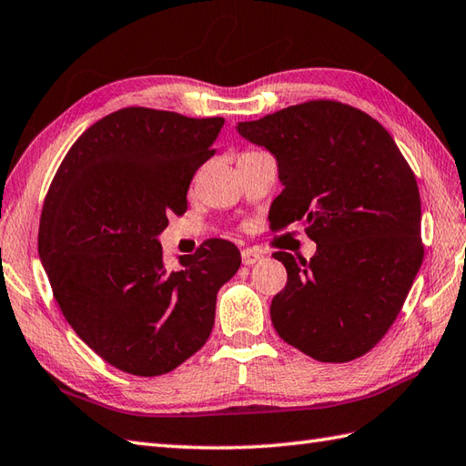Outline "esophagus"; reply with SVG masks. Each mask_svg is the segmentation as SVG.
I'll return each mask as SVG.
<instances>
[{"mask_svg": "<svg viewBox=\"0 0 466 466\" xmlns=\"http://www.w3.org/2000/svg\"><path fill=\"white\" fill-rule=\"evenodd\" d=\"M262 259V254L252 250V248H248V250H242V262L244 266H254L256 262H259Z\"/></svg>", "mask_w": 466, "mask_h": 466, "instance_id": "1", "label": "esophagus"}]
</instances>
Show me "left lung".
Segmentation results:
<instances>
[{
    "label": "left lung",
    "instance_id": "8db88e82",
    "mask_svg": "<svg viewBox=\"0 0 466 466\" xmlns=\"http://www.w3.org/2000/svg\"><path fill=\"white\" fill-rule=\"evenodd\" d=\"M236 131L278 162L272 224H304L309 259L276 252L288 284L269 316L279 338L318 361L345 363L393 326L423 262L420 197L393 137L367 113L308 101Z\"/></svg>",
    "mask_w": 466,
    "mask_h": 466
}]
</instances>
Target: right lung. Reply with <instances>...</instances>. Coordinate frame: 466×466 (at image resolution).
<instances>
[{
	"label": "right lung",
	"mask_w": 466,
	"mask_h": 466,
	"mask_svg": "<svg viewBox=\"0 0 466 466\" xmlns=\"http://www.w3.org/2000/svg\"><path fill=\"white\" fill-rule=\"evenodd\" d=\"M222 116L127 106L75 140L39 222V256L65 319L116 370L168 373L214 326L216 294L240 268L232 242L162 259L168 214L187 212L190 180L212 155Z\"/></svg>",
	"instance_id": "1"
}]
</instances>
